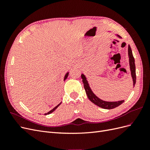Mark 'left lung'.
Wrapping results in <instances>:
<instances>
[{"instance_id":"obj_1","label":"left lung","mask_w":150,"mask_h":150,"mask_svg":"<svg viewBox=\"0 0 150 150\" xmlns=\"http://www.w3.org/2000/svg\"><path fill=\"white\" fill-rule=\"evenodd\" d=\"M111 32V31H108ZM115 35L119 39H122L121 37L118 35L115 34ZM128 57H129V69L131 72V76L133 79V87H134V85L136 84V79H137V77H136V67H135V63H134V59L133 56L132 51L129 45H128ZM81 78L83 79V83L84 84V88L86 91V93L87 94L88 98L89 100L94 103L96 105L98 106L103 109H106V110H111V109L115 108L117 106H119L122 103L125 102V100H121L118 101H104L103 99H101L98 98L96 94H95L92 91L91 88L90 87V85L89 84V81H88L86 76L84 74H81Z\"/></svg>"}]
</instances>
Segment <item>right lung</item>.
I'll list each match as a JSON object with an SVG mask.
<instances>
[{
	"label": "right lung",
	"instance_id": "obj_1",
	"mask_svg": "<svg viewBox=\"0 0 150 150\" xmlns=\"http://www.w3.org/2000/svg\"><path fill=\"white\" fill-rule=\"evenodd\" d=\"M69 72H66V74L64 75V81H65L66 79H67V77H68V76H69ZM61 103L62 102H61L59 104H58V105H57L56 107H54L53 109H52V110H51V111H49V112H47V113H45V115H49V114H51V113H52V112H54V111H55L56 110V109L58 108V106H59L60 105V104H61Z\"/></svg>",
	"mask_w": 150,
	"mask_h": 150
}]
</instances>
